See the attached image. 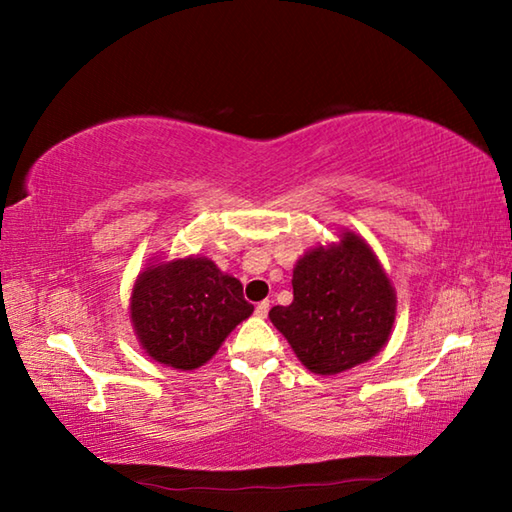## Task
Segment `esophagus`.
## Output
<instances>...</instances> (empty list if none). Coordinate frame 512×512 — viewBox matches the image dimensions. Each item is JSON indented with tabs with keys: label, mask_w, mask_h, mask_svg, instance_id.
Listing matches in <instances>:
<instances>
[{
	"label": "esophagus",
	"mask_w": 512,
	"mask_h": 512,
	"mask_svg": "<svg viewBox=\"0 0 512 512\" xmlns=\"http://www.w3.org/2000/svg\"><path fill=\"white\" fill-rule=\"evenodd\" d=\"M268 300H264V302H259V305L255 307V314H257V318H266V314H268Z\"/></svg>",
	"instance_id": "34e87169"
}]
</instances>
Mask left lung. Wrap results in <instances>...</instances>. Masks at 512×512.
Masks as SVG:
<instances>
[{
	"mask_svg": "<svg viewBox=\"0 0 512 512\" xmlns=\"http://www.w3.org/2000/svg\"><path fill=\"white\" fill-rule=\"evenodd\" d=\"M291 284V305L273 307L268 318L316 375L361 366L391 339L395 287L375 250L354 230L311 246L293 266Z\"/></svg>",
	"mask_w": 512,
	"mask_h": 512,
	"instance_id": "obj_1",
	"label": "left lung"
}]
</instances>
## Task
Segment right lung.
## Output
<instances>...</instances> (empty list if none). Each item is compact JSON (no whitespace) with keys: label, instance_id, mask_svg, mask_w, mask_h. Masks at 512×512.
<instances>
[{"label":"right lung","instance_id":"add662e5","mask_svg":"<svg viewBox=\"0 0 512 512\" xmlns=\"http://www.w3.org/2000/svg\"><path fill=\"white\" fill-rule=\"evenodd\" d=\"M253 311L237 277L203 255L149 259L128 307L142 350L173 370L201 368Z\"/></svg>","mask_w":512,"mask_h":512}]
</instances>
